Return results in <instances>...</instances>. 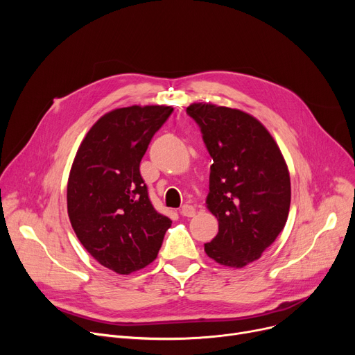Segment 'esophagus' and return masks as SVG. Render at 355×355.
I'll return each mask as SVG.
<instances>
[{
    "instance_id": "obj_1",
    "label": "esophagus",
    "mask_w": 355,
    "mask_h": 355,
    "mask_svg": "<svg viewBox=\"0 0 355 355\" xmlns=\"http://www.w3.org/2000/svg\"><path fill=\"white\" fill-rule=\"evenodd\" d=\"M181 214L184 217H193L196 214V209L193 206H190V204H184V206L181 207Z\"/></svg>"
}]
</instances>
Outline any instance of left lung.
<instances>
[{"label":"left lung","instance_id":"left-lung-1","mask_svg":"<svg viewBox=\"0 0 355 355\" xmlns=\"http://www.w3.org/2000/svg\"><path fill=\"white\" fill-rule=\"evenodd\" d=\"M187 115L200 126L213 159L207 207L218 233L204 250L220 265L243 268L285 227L291 207L286 162L268 129L246 112L193 103Z\"/></svg>","mask_w":355,"mask_h":355}]
</instances>
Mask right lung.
I'll return each mask as SVG.
<instances>
[{
  "label": "right lung",
  "instance_id": "1",
  "mask_svg": "<svg viewBox=\"0 0 355 355\" xmlns=\"http://www.w3.org/2000/svg\"><path fill=\"white\" fill-rule=\"evenodd\" d=\"M171 106H129L103 115L74 157L67 213L83 248L98 262L128 275L157 257L171 220L158 213L139 164Z\"/></svg>",
  "mask_w": 355,
  "mask_h": 355
}]
</instances>
